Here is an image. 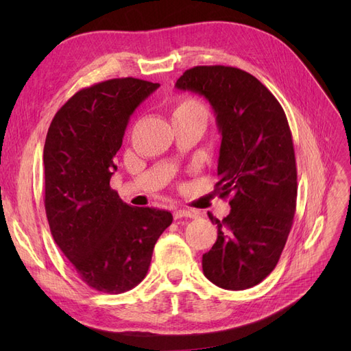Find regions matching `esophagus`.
<instances>
[{"mask_svg": "<svg viewBox=\"0 0 351 351\" xmlns=\"http://www.w3.org/2000/svg\"><path fill=\"white\" fill-rule=\"evenodd\" d=\"M196 212L193 210H187V209H177L174 210V218L180 219V218H195Z\"/></svg>", "mask_w": 351, "mask_h": 351, "instance_id": "1", "label": "esophagus"}]
</instances>
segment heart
<instances>
[{
	"instance_id": "1",
	"label": "heart",
	"mask_w": 351,
	"mask_h": 351,
	"mask_svg": "<svg viewBox=\"0 0 351 351\" xmlns=\"http://www.w3.org/2000/svg\"><path fill=\"white\" fill-rule=\"evenodd\" d=\"M184 114H200V115H205L206 117V108L205 105L199 102L195 98H180L176 102V107H174V115H184Z\"/></svg>"
}]
</instances>
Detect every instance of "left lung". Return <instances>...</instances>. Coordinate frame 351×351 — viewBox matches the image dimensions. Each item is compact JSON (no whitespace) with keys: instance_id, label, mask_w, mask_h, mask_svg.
<instances>
[{"instance_id":"1","label":"left lung","mask_w":351,"mask_h":351,"mask_svg":"<svg viewBox=\"0 0 351 351\" xmlns=\"http://www.w3.org/2000/svg\"><path fill=\"white\" fill-rule=\"evenodd\" d=\"M178 89L209 101L221 132V197L231 195L214 246L202 258L205 277L226 290H246L277 267L293 226L297 168L293 137L277 98L250 73L228 66H197Z\"/></svg>"}]
</instances>
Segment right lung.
<instances>
[{
  "mask_svg": "<svg viewBox=\"0 0 351 351\" xmlns=\"http://www.w3.org/2000/svg\"><path fill=\"white\" fill-rule=\"evenodd\" d=\"M159 88L134 77L83 88L57 111L44 146L45 212L51 234L83 282L120 294L149 269L171 212L134 208L110 180L130 115Z\"/></svg>",
  "mask_w": 351,
  "mask_h": 351,
  "instance_id": "1",
  "label": "right lung"
}]
</instances>
